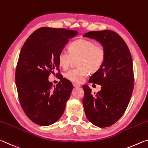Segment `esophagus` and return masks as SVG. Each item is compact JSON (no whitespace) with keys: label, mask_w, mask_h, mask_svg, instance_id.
Here are the masks:
<instances>
[{"label":"esophagus","mask_w":148,"mask_h":148,"mask_svg":"<svg viewBox=\"0 0 148 148\" xmlns=\"http://www.w3.org/2000/svg\"><path fill=\"white\" fill-rule=\"evenodd\" d=\"M73 86L75 87V88H77V87H80L81 86V85H79V84H73Z\"/></svg>","instance_id":"obj_1"}]
</instances>
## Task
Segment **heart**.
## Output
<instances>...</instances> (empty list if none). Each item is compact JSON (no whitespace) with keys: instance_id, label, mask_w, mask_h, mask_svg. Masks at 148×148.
Segmentation results:
<instances>
[{"instance_id":"obj_1","label":"heart","mask_w":148,"mask_h":148,"mask_svg":"<svg viewBox=\"0 0 148 148\" xmlns=\"http://www.w3.org/2000/svg\"><path fill=\"white\" fill-rule=\"evenodd\" d=\"M69 53L62 51L58 56V64L64 69L69 67L72 58L79 57V67L65 73V77L73 83H80L88 75L89 71L95 72L101 68L106 59V51L101 45H95L90 40L81 38L73 42L69 47Z\"/></svg>"}]
</instances>
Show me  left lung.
Listing matches in <instances>:
<instances>
[{
    "mask_svg": "<svg viewBox=\"0 0 148 148\" xmlns=\"http://www.w3.org/2000/svg\"><path fill=\"white\" fill-rule=\"evenodd\" d=\"M83 37L98 41L106 51L102 66L89 79L90 83L101 85V90L92 94L88 85L83 86L84 112L93 125L108 127L122 117L131 98L134 87L131 54L124 40L114 31H90Z\"/></svg>",
    "mask_w": 148,
    "mask_h": 148,
    "instance_id": "obj_1",
    "label": "left lung"
}]
</instances>
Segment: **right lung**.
<instances>
[{"label":"right lung","instance_id":"obj_1","mask_svg":"<svg viewBox=\"0 0 148 148\" xmlns=\"http://www.w3.org/2000/svg\"><path fill=\"white\" fill-rule=\"evenodd\" d=\"M77 34L78 31L66 29L41 27L21 48L16 71L19 100L26 115L38 125H52L64 112L73 84L63 78L53 86L48 77L59 71L58 54Z\"/></svg>","mask_w":148,"mask_h":148}]
</instances>
